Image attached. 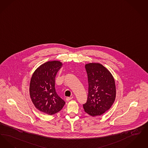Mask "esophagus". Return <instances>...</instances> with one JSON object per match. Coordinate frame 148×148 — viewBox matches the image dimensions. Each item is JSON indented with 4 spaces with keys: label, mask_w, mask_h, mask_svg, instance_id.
I'll use <instances>...</instances> for the list:
<instances>
[{
    "label": "esophagus",
    "mask_w": 148,
    "mask_h": 148,
    "mask_svg": "<svg viewBox=\"0 0 148 148\" xmlns=\"http://www.w3.org/2000/svg\"><path fill=\"white\" fill-rule=\"evenodd\" d=\"M73 97H67L66 98V101H70V100H71L72 99H73Z\"/></svg>",
    "instance_id": "esophagus-1"
}]
</instances>
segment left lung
Masks as SVG:
<instances>
[{
    "label": "left lung",
    "mask_w": 148,
    "mask_h": 148,
    "mask_svg": "<svg viewBox=\"0 0 148 148\" xmlns=\"http://www.w3.org/2000/svg\"><path fill=\"white\" fill-rule=\"evenodd\" d=\"M88 81V95L83 105L85 112L92 116L102 115L114 102L116 87L110 71L99 63L85 64Z\"/></svg>",
    "instance_id": "obj_1"
}]
</instances>
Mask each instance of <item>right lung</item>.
Returning a JSON list of instances; mask_svg holds the SVG:
<instances>
[{"mask_svg":"<svg viewBox=\"0 0 148 148\" xmlns=\"http://www.w3.org/2000/svg\"><path fill=\"white\" fill-rule=\"evenodd\" d=\"M60 61H50L38 67L31 78L29 93L35 108L48 115H53L64 106V101L55 88V77L63 66Z\"/></svg>","mask_w":148,"mask_h":148,"instance_id":"add662e5","label":"right lung"}]
</instances>
